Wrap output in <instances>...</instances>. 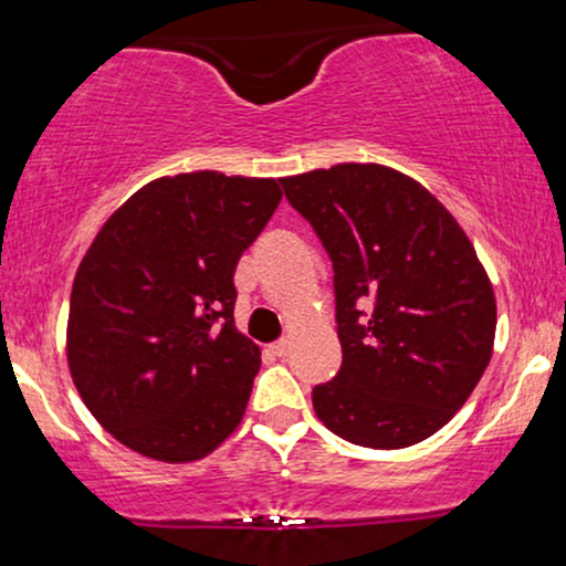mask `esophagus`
Returning <instances> with one entry per match:
<instances>
[{"instance_id":"1","label":"esophagus","mask_w":566,"mask_h":566,"mask_svg":"<svg viewBox=\"0 0 566 566\" xmlns=\"http://www.w3.org/2000/svg\"><path fill=\"white\" fill-rule=\"evenodd\" d=\"M269 350L274 356H279V359H282V356H287L290 354V340H276L274 346H269Z\"/></svg>"}]
</instances>
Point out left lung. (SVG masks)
<instances>
[{
	"label": "left lung",
	"mask_w": 566,
	"mask_h": 566,
	"mask_svg": "<svg viewBox=\"0 0 566 566\" xmlns=\"http://www.w3.org/2000/svg\"><path fill=\"white\" fill-rule=\"evenodd\" d=\"M335 271L340 373L314 409L340 439L401 450L447 426L492 359L497 305L471 239L441 201L386 165L282 178Z\"/></svg>",
	"instance_id": "left-lung-1"
}]
</instances>
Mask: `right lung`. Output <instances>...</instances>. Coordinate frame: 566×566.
<instances>
[{
    "mask_svg": "<svg viewBox=\"0 0 566 566\" xmlns=\"http://www.w3.org/2000/svg\"><path fill=\"white\" fill-rule=\"evenodd\" d=\"M279 201L274 178H157L82 258L69 305L71 378L133 452L191 463L242 423L261 348L233 324V271Z\"/></svg>",
    "mask_w": 566,
    "mask_h": 566,
    "instance_id": "right-lung-1",
    "label": "right lung"
}]
</instances>
